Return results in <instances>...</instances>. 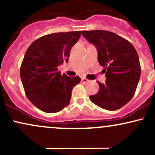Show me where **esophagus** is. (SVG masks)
I'll list each match as a JSON object with an SVG mask.
<instances>
[{
	"label": "esophagus",
	"mask_w": 155,
	"mask_h": 155,
	"mask_svg": "<svg viewBox=\"0 0 155 155\" xmlns=\"http://www.w3.org/2000/svg\"><path fill=\"white\" fill-rule=\"evenodd\" d=\"M81 81L84 83H87L89 82V80L87 79L86 78H81Z\"/></svg>",
	"instance_id": "obj_1"
}]
</instances>
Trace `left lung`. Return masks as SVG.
I'll use <instances>...</instances> for the list:
<instances>
[{
	"label": "left lung",
	"mask_w": 155,
	"mask_h": 155,
	"mask_svg": "<svg viewBox=\"0 0 155 155\" xmlns=\"http://www.w3.org/2000/svg\"><path fill=\"white\" fill-rule=\"evenodd\" d=\"M82 35L96 47L97 60L104 68L106 83L99 84L97 94L90 99L109 111L122 108L132 99L140 76L138 53L128 41L110 31H86Z\"/></svg>",
	"instance_id": "left-lung-1"
}]
</instances>
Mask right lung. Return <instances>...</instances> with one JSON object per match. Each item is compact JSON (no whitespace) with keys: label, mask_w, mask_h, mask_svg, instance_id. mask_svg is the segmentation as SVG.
Here are the masks:
<instances>
[{"label":"right lung","mask_w":155,"mask_h":155,"mask_svg":"<svg viewBox=\"0 0 155 155\" xmlns=\"http://www.w3.org/2000/svg\"><path fill=\"white\" fill-rule=\"evenodd\" d=\"M81 31L55 33L41 37L27 49L20 67V77L30 101L38 109L55 113L69 104L71 91L79 76L60 74L58 67L67 62L71 49Z\"/></svg>","instance_id":"add662e5"}]
</instances>
